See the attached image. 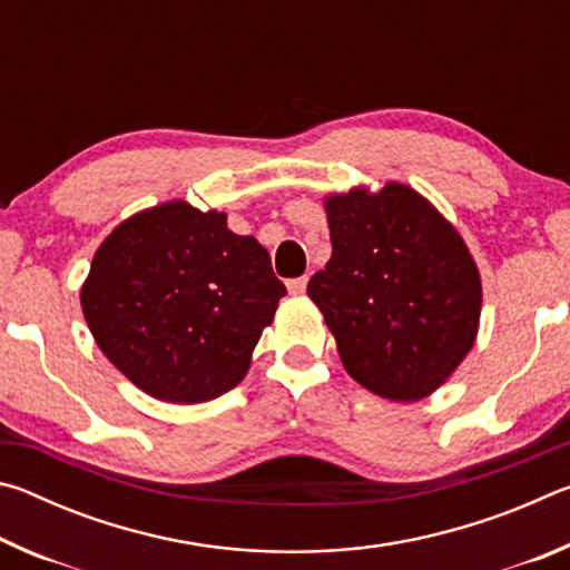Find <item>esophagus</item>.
<instances>
[{
    "label": "esophagus",
    "instance_id": "1",
    "mask_svg": "<svg viewBox=\"0 0 570 570\" xmlns=\"http://www.w3.org/2000/svg\"><path fill=\"white\" fill-rule=\"evenodd\" d=\"M306 282H308V278H306V276H298V278H292V282H286V286H288V294H294V296H298V294H304V288H306Z\"/></svg>",
    "mask_w": 570,
    "mask_h": 570
}]
</instances>
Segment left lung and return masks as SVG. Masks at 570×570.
Listing matches in <instances>:
<instances>
[{"instance_id":"1","label":"left lung","mask_w":570,"mask_h":570,"mask_svg":"<svg viewBox=\"0 0 570 570\" xmlns=\"http://www.w3.org/2000/svg\"><path fill=\"white\" fill-rule=\"evenodd\" d=\"M326 218L332 258L306 294L344 370L380 397H428L478 334L482 288L465 240L402 183L326 198Z\"/></svg>"}]
</instances>
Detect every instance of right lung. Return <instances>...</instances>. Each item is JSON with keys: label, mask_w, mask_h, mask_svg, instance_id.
<instances>
[{"label": "right lung", "mask_w": 570, "mask_h": 570, "mask_svg": "<svg viewBox=\"0 0 570 570\" xmlns=\"http://www.w3.org/2000/svg\"><path fill=\"white\" fill-rule=\"evenodd\" d=\"M284 294L254 236L170 200L102 240L80 298L95 342L135 387L196 404L244 380Z\"/></svg>", "instance_id": "add662e5"}]
</instances>
